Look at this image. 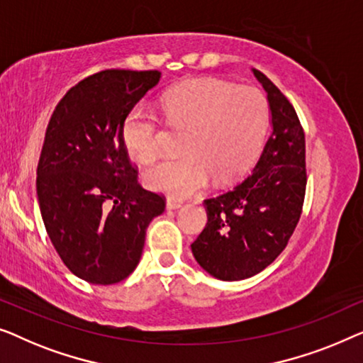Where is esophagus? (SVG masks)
Masks as SVG:
<instances>
[{"label": "esophagus", "instance_id": "1", "mask_svg": "<svg viewBox=\"0 0 363 363\" xmlns=\"http://www.w3.org/2000/svg\"><path fill=\"white\" fill-rule=\"evenodd\" d=\"M182 207V202H179V201H176V199H167L166 201V208L167 211H177V208H181Z\"/></svg>", "mask_w": 363, "mask_h": 363}]
</instances>
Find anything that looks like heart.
<instances>
[{
	"label": "heart",
	"instance_id": "heart-1",
	"mask_svg": "<svg viewBox=\"0 0 363 363\" xmlns=\"http://www.w3.org/2000/svg\"><path fill=\"white\" fill-rule=\"evenodd\" d=\"M172 130L187 131L186 156L172 157L146 171L145 182L171 199L197 196L245 174L257 160L268 128L269 108L262 91L216 79H194L162 96ZM125 147L138 162H152L162 151L164 131L150 106L138 105L121 128Z\"/></svg>",
	"mask_w": 363,
	"mask_h": 363
}]
</instances>
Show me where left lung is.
I'll list each match as a JSON object with an SVG mask.
<instances>
[{
  "mask_svg": "<svg viewBox=\"0 0 363 363\" xmlns=\"http://www.w3.org/2000/svg\"><path fill=\"white\" fill-rule=\"evenodd\" d=\"M252 72L267 91L272 133L252 174L203 201L207 225L191 245L196 262L222 281L255 277L277 259L298 225L306 194V141L298 115L267 75Z\"/></svg>",
  "mask_w": 363,
  "mask_h": 363,
  "instance_id": "left-lung-1",
  "label": "left lung"
}]
</instances>
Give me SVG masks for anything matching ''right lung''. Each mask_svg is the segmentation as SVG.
I'll use <instances>...</instances> for the list:
<instances>
[{"instance_id": "add662e5", "label": "right lung", "mask_w": 363, "mask_h": 363, "mask_svg": "<svg viewBox=\"0 0 363 363\" xmlns=\"http://www.w3.org/2000/svg\"><path fill=\"white\" fill-rule=\"evenodd\" d=\"M157 70H104L79 82L50 116L38 164L44 227L65 267L84 281L113 284L140 263L146 228L164 197L138 182L121 128L160 84Z\"/></svg>"}]
</instances>
